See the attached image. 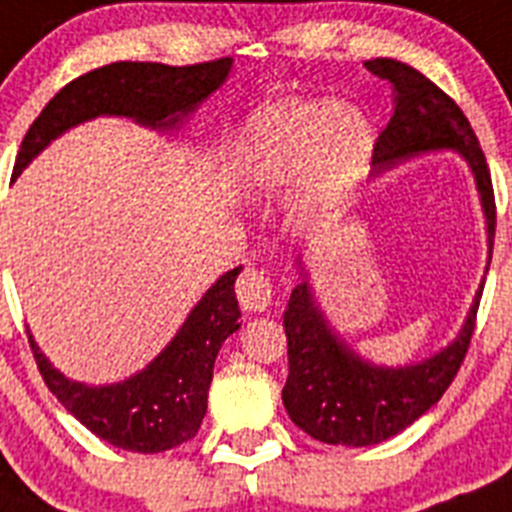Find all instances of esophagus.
<instances>
[{"instance_id": "34e87169", "label": "esophagus", "mask_w": 512, "mask_h": 512, "mask_svg": "<svg viewBox=\"0 0 512 512\" xmlns=\"http://www.w3.org/2000/svg\"><path fill=\"white\" fill-rule=\"evenodd\" d=\"M237 301L245 311H267L273 301V280L262 270H245L237 280Z\"/></svg>"}]
</instances>
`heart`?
Instances as JSON below:
<instances>
[{
	"instance_id": "1",
	"label": "heart",
	"mask_w": 512,
	"mask_h": 512,
	"mask_svg": "<svg viewBox=\"0 0 512 512\" xmlns=\"http://www.w3.org/2000/svg\"><path fill=\"white\" fill-rule=\"evenodd\" d=\"M372 153L375 132L354 104L280 99L257 109L239 130L234 176L252 193L293 188V219L319 222L347 206L365 181Z\"/></svg>"
}]
</instances>
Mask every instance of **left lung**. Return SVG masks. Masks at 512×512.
Masks as SVG:
<instances>
[{
  "instance_id": "obj_1",
  "label": "left lung",
  "mask_w": 512,
  "mask_h": 512,
  "mask_svg": "<svg viewBox=\"0 0 512 512\" xmlns=\"http://www.w3.org/2000/svg\"><path fill=\"white\" fill-rule=\"evenodd\" d=\"M365 68L388 81L393 89V117L375 142L372 176H380L418 155L454 150L469 165L480 193L490 267L495 193L485 153L469 127V119L454 99H449L416 68L393 58H375L367 61ZM298 273L301 283L293 288L288 311L283 313L288 336V380L283 388V405L290 421L324 444L372 446L400 434L431 405L439 403L467 354L482 283L454 342L413 365L385 367L359 357L331 329L329 319L313 298L308 270L301 260Z\"/></svg>"
}]
</instances>
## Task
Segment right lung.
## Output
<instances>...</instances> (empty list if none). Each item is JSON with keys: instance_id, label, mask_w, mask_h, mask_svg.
Wrapping results in <instances>:
<instances>
[{"instance_id": "1", "label": "right lung", "mask_w": 512, "mask_h": 512, "mask_svg": "<svg viewBox=\"0 0 512 512\" xmlns=\"http://www.w3.org/2000/svg\"><path fill=\"white\" fill-rule=\"evenodd\" d=\"M232 58L163 66L119 61L78 76L45 104L17 153L15 176L71 127L96 117H127L150 130L173 132L227 81ZM242 265L219 275L191 308L163 352L132 377L112 385H86L50 365L30 334V347L50 393L91 434L117 449L158 454L199 434L206 416L216 354L239 329L234 280Z\"/></svg>"}]
</instances>
